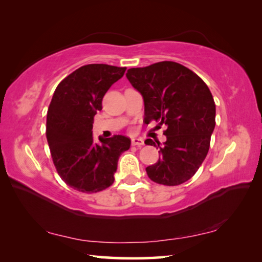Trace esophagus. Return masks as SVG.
<instances>
[{"label":"esophagus","instance_id":"34e87169","mask_svg":"<svg viewBox=\"0 0 262 262\" xmlns=\"http://www.w3.org/2000/svg\"><path fill=\"white\" fill-rule=\"evenodd\" d=\"M132 144L136 145V147H142V145H144V142L142 139H137V137H135V139H132Z\"/></svg>","mask_w":262,"mask_h":262}]
</instances>
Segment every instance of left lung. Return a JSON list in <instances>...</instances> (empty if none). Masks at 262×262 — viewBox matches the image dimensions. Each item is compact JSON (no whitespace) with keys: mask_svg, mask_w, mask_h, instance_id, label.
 Returning a JSON list of instances; mask_svg holds the SVG:
<instances>
[{"mask_svg":"<svg viewBox=\"0 0 262 262\" xmlns=\"http://www.w3.org/2000/svg\"><path fill=\"white\" fill-rule=\"evenodd\" d=\"M128 81L143 97L144 120L165 125L161 158L145 171L155 183L177 186L192 178L208 154L216 106L207 84L183 64L162 61L130 68ZM145 144L157 147L148 139Z\"/></svg>","mask_w":262,"mask_h":262,"instance_id":"left-lung-1","label":"left lung"}]
</instances>
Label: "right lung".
<instances>
[{"mask_svg":"<svg viewBox=\"0 0 262 262\" xmlns=\"http://www.w3.org/2000/svg\"><path fill=\"white\" fill-rule=\"evenodd\" d=\"M125 67L103 63L75 70L55 89L47 111L46 137L53 163L61 179L83 193H97L113 184L120 155L129 149L130 139L114 135L92 137L94 118L101 100Z\"/></svg>","mask_w":262,"mask_h":262,"instance_id":"add662e5","label":"right lung"}]
</instances>
